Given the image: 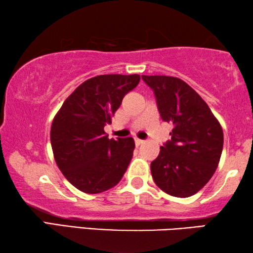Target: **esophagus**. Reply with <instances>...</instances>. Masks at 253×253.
Here are the masks:
<instances>
[{"label":"esophagus","mask_w":253,"mask_h":253,"mask_svg":"<svg viewBox=\"0 0 253 253\" xmlns=\"http://www.w3.org/2000/svg\"><path fill=\"white\" fill-rule=\"evenodd\" d=\"M144 143H145V140L138 139V138H136V139H135V144H136V146H139V145H142V144H144Z\"/></svg>","instance_id":"obj_1"}]
</instances>
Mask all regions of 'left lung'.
<instances>
[{"mask_svg":"<svg viewBox=\"0 0 253 253\" xmlns=\"http://www.w3.org/2000/svg\"><path fill=\"white\" fill-rule=\"evenodd\" d=\"M142 79L154 90L163 121L174 125L172 138L151 164L154 182L176 198L194 195L219 165L223 149L220 123L185 81L169 76H142Z\"/></svg>","mask_w":253,"mask_h":253,"instance_id":"left-lung-1","label":"left lung"}]
</instances>
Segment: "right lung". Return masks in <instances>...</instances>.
I'll use <instances>...</instances> for the list:
<instances>
[{"label":"right lung","instance_id":"obj_1","mask_svg":"<svg viewBox=\"0 0 253 253\" xmlns=\"http://www.w3.org/2000/svg\"><path fill=\"white\" fill-rule=\"evenodd\" d=\"M139 80V75H100L85 80L53 118L50 139L55 163L84 193H101L117 185L129 165L134 139H109L104 127Z\"/></svg>","mask_w":253,"mask_h":253}]
</instances>
